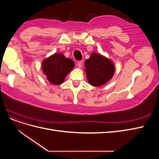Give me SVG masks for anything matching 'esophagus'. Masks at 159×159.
I'll return each mask as SVG.
<instances>
[{
	"label": "esophagus",
	"mask_w": 159,
	"mask_h": 159,
	"mask_svg": "<svg viewBox=\"0 0 159 159\" xmlns=\"http://www.w3.org/2000/svg\"><path fill=\"white\" fill-rule=\"evenodd\" d=\"M82 64H83V61H78L77 62V66L78 67V68H81V67H82Z\"/></svg>",
	"instance_id": "obj_1"
}]
</instances>
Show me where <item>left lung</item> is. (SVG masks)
I'll return each instance as SVG.
<instances>
[{"instance_id":"1","label":"left lung","mask_w":159,"mask_h":159,"mask_svg":"<svg viewBox=\"0 0 159 159\" xmlns=\"http://www.w3.org/2000/svg\"><path fill=\"white\" fill-rule=\"evenodd\" d=\"M85 67L88 82L95 87L107 83L114 74L112 61L97 53H92L85 60Z\"/></svg>"}]
</instances>
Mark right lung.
Wrapping results in <instances>:
<instances>
[{
    "instance_id": "add662e5",
    "label": "right lung",
    "mask_w": 159,
    "mask_h": 159,
    "mask_svg": "<svg viewBox=\"0 0 159 159\" xmlns=\"http://www.w3.org/2000/svg\"><path fill=\"white\" fill-rule=\"evenodd\" d=\"M73 60L62 54H55L42 62V70L50 82L54 85L61 84L66 76L73 70Z\"/></svg>"
}]
</instances>
